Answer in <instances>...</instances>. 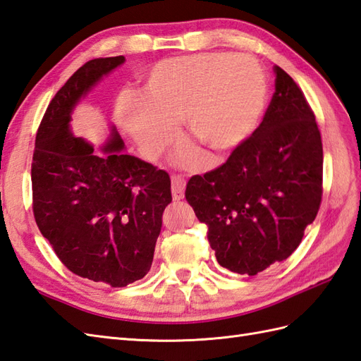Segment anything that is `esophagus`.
<instances>
[{
	"label": "esophagus",
	"instance_id": "1",
	"mask_svg": "<svg viewBox=\"0 0 361 361\" xmlns=\"http://www.w3.org/2000/svg\"><path fill=\"white\" fill-rule=\"evenodd\" d=\"M183 191H185V179L182 176H173L171 178V192L174 200L183 199Z\"/></svg>",
	"mask_w": 361,
	"mask_h": 361
}]
</instances>
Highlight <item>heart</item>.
<instances>
[{
    "mask_svg": "<svg viewBox=\"0 0 361 361\" xmlns=\"http://www.w3.org/2000/svg\"><path fill=\"white\" fill-rule=\"evenodd\" d=\"M268 81L259 61L248 55L200 54L156 64L140 96H124L119 126L148 159H157L178 137L182 119L187 133L216 153L247 140L265 110ZM196 165L192 152L182 154Z\"/></svg>",
    "mask_w": 361,
    "mask_h": 361,
    "instance_id": "b5f03b06",
    "label": "heart"
}]
</instances>
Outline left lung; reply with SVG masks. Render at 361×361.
Masks as SVG:
<instances>
[{
	"label": "left lung",
	"mask_w": 361,
	"mask_h": 361,
	"mask_svg": "<svg viewBox=\"0 0 361 361\" xmlns=\"http://www.w3.org/2000/svg\"><path fill=\"white\" fill-rule=\"evenodd\" d=\"M276 92L260 126L226 162L192 176L185 199L219 265L256 276L283 262L314 222L323 195V145L300 87L274 66Z\"/></svg>",
	"instance_id": "1"
}]
</instances>
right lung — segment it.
<instances>
[{"mask_svg":"<svg viewBox=\"0 0 361 361\" xmlns=\"http://www.w3.org/2000/svg\"><path fill=\"white\" fill-rule=\"evenodd\" d=\"M124 56L94 58L61 87L44 113L32 159L33 216L73 274L122 288L150 271L165 207L166 171L124 154L116 131L104 154L68 128L75 104Z\"/></svg>","mask_w":361,"mask_h":361,"instance_id":"add662e5","label":"right lung"}]
</instances>
